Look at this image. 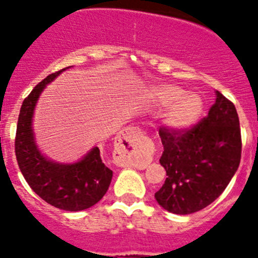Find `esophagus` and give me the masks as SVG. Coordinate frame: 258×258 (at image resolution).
<instances>
[{"label": "esophagus", "instance_id": "esophagus-1", "mask_svg": "<svg viewBox=\"0 0 258 258\" xmlns=\"http://www.w3.org/2000/svg\"><path fill=\"white\" fill-rule=\"evenodd\" d=\"M144 132L140 128L136 127H128V128L123 130L118 136V141L119 143H126L127 146H134V141L138 138L143 136Z\"/></svg>", "mask_w": 258, "mask_h": 258}]
</instances>
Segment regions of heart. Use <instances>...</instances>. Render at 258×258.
<instances>
[{"instance_id":"heart-1","label":"heart","mask_w":258,"mask_h":258,"mask_svg":"<svg viewBox=\"0 0 258 258\" xmlns=\"http://www.w3.org/2000/svg\"><path fill=\"white\" fill-rule=\"evenodd\" d=\"M149 96L158 106H169L164 124L171 131H186L196 126L203 114V100L198 94L186 92L180 86L159 85L150 90Z\"/></svg>"}]
</instances>
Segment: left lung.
<instances>
[{
    "instance_id": "1",
    "label": "left lung",
    "mask_w": 258,
    "mask_h": 258,
    "mask_svg": "<svg viewBox=\"0 0 258 258\" xmlns=\"http://www.w3.org/2000/svg\"><path fill=\"white\" fill-rule=\"evenodd\" d=\"M167 172L154 194L158 204L176 215L198 212L219 198L235 175L242 155L236 109L221 92L207 117L186 131L159 128Z\"/></svg>"
}]
</instances>
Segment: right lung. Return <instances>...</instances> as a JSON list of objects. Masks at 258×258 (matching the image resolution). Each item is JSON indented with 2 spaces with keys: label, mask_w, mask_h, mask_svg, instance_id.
I'll return each instance as SVG.
<instances>
[{
  "label": "right lung",
  "mask_w": 258,
  "mask_h": 258,
  "mask_svg": "<svg viewBox=\"0 0 258 258\" xmlns=\"http://www.w3.org/2000/svg\"><path fill=\"white\" fill-rule=\"evenodd\" d=\"M68 68L47 76L24 99L16 126L15 154L23 176L37 196L60 210L77 212L92 207L105 196L113 171L101 161L97 146L76 163L51 161L39 152L32 128L39 95L46 85Z\"/></svg>",
  "instance_id": "1"
}]
</instances>
